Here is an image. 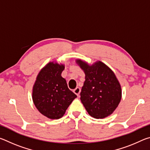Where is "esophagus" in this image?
Instances as JSON below:
<instances>
[{"mask_svg":"<svg viewBox=\"0 0 150 150\" xmlns=\"http://www.w3.org/2000/svg\"><path fill=\"white\" fill-rule=\"evenodd\" d=\"M73 92H74V93L77 95V96H79V93L81 92V88L79 87H77L75 89L73 90Z\"/></svg>","mask_w":150,"mask_h":150,"instance_id":"obj_1","label":"esophagus"}]
</instances>
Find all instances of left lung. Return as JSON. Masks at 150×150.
Masks as SVG:
<instances>
[{"label": "left lung", "instance_id": "1", "mask_svg": "<svg viewBox=\"0 0 150 150\" xmlns=\"http://www.w3.org/2000/svg\"><path fill=\"white\" fill-rule=\"evenodd\" d=\"M76 63L85 74L80 93L83 106L93 118L107 117L117 108L122 97L121 87L115 74L100 61L92 65L81 59Z\"/></svg>", "mask_w": 150, "mask_h": 150}]
</instances>
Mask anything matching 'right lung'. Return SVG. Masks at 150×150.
Here are the masks:
<instances>
[{
    "label": "right lung",
    "instance_id": "right-lung-1",
    "mask_svg": "<svg viewBox=\"0 0 150 150\" xmlns=\"http://www.w3.org/2000/svg\"><path fill=\"white\" fill-rule=\"evenodd\" d=\"M65 66L50 62L40 71L33 87L32 99L35 107L50 119H59L77 97L62 77Z\"/></svg>",
    "mask_w": 150,
    "mask_h": 150
}]
</instances>
